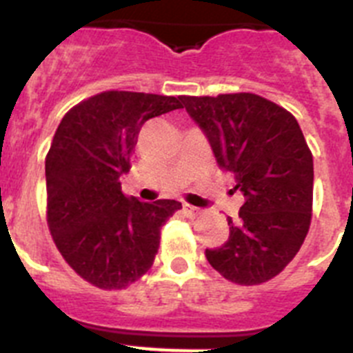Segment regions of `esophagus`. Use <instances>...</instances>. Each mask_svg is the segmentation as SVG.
Segmentation results:
<instances>
[{"label": "esophagus", "mask_w": 353, "mask_h": 353, "mask_svg": "<svg viewBox=\"0 0 353 353\" xmlns=\"http://www.w3.org/2000/svg\"><path fill=\"white\" fill-rule=\"evenodd\" d=\"M182 207H183V212H185V214H187V215H191V217H192V215H198V212H199V208H196V207H194V205L183 203V205H182Z\"/></svg>", "instance_id": "esophagus-1"}]
</instances>
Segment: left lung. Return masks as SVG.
<instances>
[{
    "instance_id": "8db88e82",
    "label": "left lung",
    "mask_w": 353,
    "mask_h": 353,
    "mask_svg": "<svg viewBox=\"0 0 353 353\" xmlns=\"http://www.w3.org/2000/svg\"><path fill=\"white\" fill-rule=\"evenodd\" d=\"M183 108L207 134L215 159L244 194L239 219L228 217L230 239L207 249L224 279L261 285L283 272L310 232L313 154L290 111L256 93L182 97Z\"/></svg>"
}]
</instances>
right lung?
Segmentation results:
<instances>
[{
    "label": "right lung",
    "instance_id": "add662e5",
    "mask_svg": "<svg viewBox=\"0 0 353 353\" xmlns=\"http://www.w3.org/2000/svg\"><path fill=\"white\" fill-rule=\"evenodd\" d=\"M182 108V97L109 92L68 109L46 155L48 226L74 272L101 290H123L145 276L161 228L182 208L145 203L121 191L120 176L146 120Z\"/></svg>",
    "mask_w": 353,
    "mask_h": 353
}]
</instances>
